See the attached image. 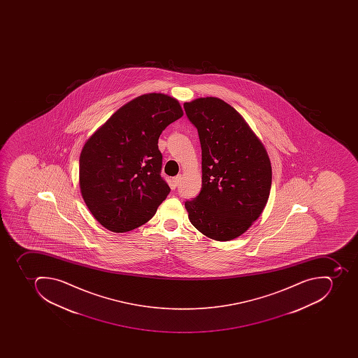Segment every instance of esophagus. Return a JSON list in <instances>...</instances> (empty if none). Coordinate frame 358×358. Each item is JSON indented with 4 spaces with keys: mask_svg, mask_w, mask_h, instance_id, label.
<instances>
[{
    "mask_svg": "<svg viewBox=\"0 0 358 358\" xmlns=\"http://www.w3.org/2000/svg\"><path fill=\"white\" fill-rule=\"evenodd\" d=\"M180 182H181V176L180 175L176 176V177L173 178V183H175V186L176 187L179 186V185H180Z\"/></svg>",
    "mask_w": 358,
    "mask_h": 358,
    "instance_id": "obj_1",
    "label": "esophagus"
}]
</instances>
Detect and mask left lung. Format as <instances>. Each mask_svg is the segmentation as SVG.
<instances>
[{
    "instance_id": "1",
    "label": "left lung",
    "mask_w": 358,
    "mask_h": 358,
    "mask_svg": "<svg viewBox=\"0 0 358 358\" xmlns=\"http://www.w3.org/2000/svg\"><path fill=\"white\" fill-rule=\"evenodd\" d=\"M183 108L198 131L203 169L199 194L185 203L189 220L209 238L234 240L268 203L272 182L268 153L240 113L222 99H194Z\"/></svg>"
}]
</instances>
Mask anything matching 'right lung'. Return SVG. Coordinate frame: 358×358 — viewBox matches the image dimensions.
<instances>
[{"mask_svg": "<svg viewBox=\"0 0 358 358\" xmlns=\"http://www.w3.org/2000/svg\"><path fill=\"white\" fill-rule=\"evenodd\" d=\"M164 94H147L114 113L85 143L79 158V186L97 222L124 233L149 222L169 194L161 177L159 136L182 116Z\"/></svg>", "mask_w": 358, "mask_h": 358, "instance_id": "obj_1", "label": "right lung"}]
</instances>
